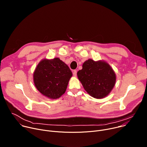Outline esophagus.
I'll return each mask as SVG.
<instances>
[{"label": "esophagus", "mask_w": 147, "mask_h": 147, "mask_svg": "<svg viewBox=\"0 0 147 147\" xmlns=\"http://www.w3.org/2000/svg\"><path fill=\"white\" fill-rule=\"evenodd\" d=\"M73 76H74V77H76V76H77V70H73Z\"/></svg>", "instance_id": "esophagus-1"}]
</instances>
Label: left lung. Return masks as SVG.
Wrapping results in <instances>:
<instances>
[{"mask_svg":"<svg viewBox=\"0 0 147 147\" xmlns=\"http://www.w3.org/2000/svg\"><path fill=\"white\" fill-rule=\"evenodd\" d=\"M78 80L91 96L96 99L106 97L116 83V74L111 66L103 60H86L77 72Z\"/></svg>","mask_w":147,"mask_h":147,"instance_id":"8db88e82","label":"left lung"}]
</instances>
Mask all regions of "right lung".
Masks as SVG:
<instances>
[{
  "label": "right lung",
  "mask_w": 147,
  "mask_h": 147,
  "mask_svg": "<svg viewBox=\"0 0 147 147\" xmlns=\"http://www.w3.org/2000/svg\"><path fill=\"white\" fill-rule=\"evenodd\" d=\"M73 74L59 58L44 59L37 65L33 74L36 89L48 98L55 99L64 94Z\"/></svg>",
  "instance_id": "1"
}]
</instances>
